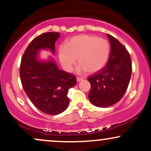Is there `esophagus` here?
<instances>
[{
  "label": "esophagus",
  "mask_w": 151,
  "mask_h": 151,
  "mask_svg": "<svg viewBox=\"0 0 151 151\" xmlns=\"http://www.w3.org/2000/svg\"><path fill=\"white\" fill-rule=\"evenodd\" d=\"M81 80H83V78H81V77H77V81H78V82H79V81H81Z\"/></svg>",
  "instance_id": "1"
}]
</instances>
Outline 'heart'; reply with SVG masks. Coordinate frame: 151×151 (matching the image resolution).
<instances>
[{
  "label": "heart",
  "mask_w": 151,
  "mask_h": 151,
  "mask_svg": "<svg viewBox=\"0 0 151 151\" xmlns=\"http://www.w3.org/2000/svg\"><path fill=\"white\" fill-rule=\"evenodd\" d=\"M110 54V45L104 38L91 35H79L72 37L65 47L59 50V58L67 72L72 71L77 59V71L94 73L106 65Z\"/></svg>",
  "instance_id": "obj_1"
}]
</instances>
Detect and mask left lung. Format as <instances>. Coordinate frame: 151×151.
<instances>
[{"mask_svg":"<svg viewBox=\"0 0 151 151\" xmlns=\"http://www.w3.org/2000/svg\"><path fill=\"white\" fill-rule=\"evenodd\" d=\"M111 44L109 61L104 67L87 78L91 84L89 99L93 105L108 107L124 96L129 86L132 64L125 46L107 34Z\"/></svg>","mask_w":151,"mask_h":151,"instance_id":"left-lung-1","label":"left lung"}]
</instances>
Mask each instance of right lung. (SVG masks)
Returning a JSON list of instances; mask_svg holds the SVG:
<instances>
[{"label":"right lung","mask_w":151,"mask_h":151,"mask_svg":"<svg viewBox=\"0 0 151 151\" xmlns=\"http://www.w3.org/2000/svg\"><path fill=\"white\" fill-rule=\"evenodd\" d=\"M60 32H45L34 38L26 48L20 66L22 87L32 103L43 113L57 115L68 106V90L77 84L73 74L59 70L54 60L39 61L38 51L55 52Z\"/></svg>","instance_id":"right-lung-1"}]
</instances>
